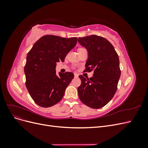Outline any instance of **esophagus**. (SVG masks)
<instances>
[{
    "label": "esophagus",
    "instance_id": "34e87169",
    "mask_svg": "<svg viewBox=\"0 0 148 148\" xmlns=\"http://www.w3.org/2000/svg\"><path fill=\"white\" fill-rule=\"evenodd\" d=\"M74 76H75V78H78V74L75 73H74Z\"/></svg>",
    "mask_w": 148,
    "mask_h": 148
}]
</instances>
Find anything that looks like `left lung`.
Segmentation results:
<instances>
[{
    "mask_svg": "<svg viewBox=\"0 0 148 148\" xmlns=\"http://www.w3.org/2000/svg\"><path fill=\"white\" fill-rule=\"evenodd\" d=\"M78 41L88 52L86 70H94L89 79L79 76L82 84L78 88V96L85 105L100 109L112 99L117 91L121 74L119 56L108 40L99 36L79 38Z\"/></svg>",
    "mask_w": 148,
    "mask_h": 148,
    "instance_id": "obj_1",
    "label": "left lung"
}]
</instances>
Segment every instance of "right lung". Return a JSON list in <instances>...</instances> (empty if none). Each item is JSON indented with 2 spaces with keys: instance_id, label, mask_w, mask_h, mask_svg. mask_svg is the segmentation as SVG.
I'll return each mask as SVG.
<instances>
[{
  "instance_id": "1",
  "label": "right lung",
  "mask_w": 148,
  "mask_h": 148,
  "mask_svg": "<svg viewBox=\"0 0 148 148\" xmlns=\"http://www.w3.org/2000/svg\"><path fill=\"white\" fill-rule=\"evenodd\" d=\"M77 38L46 35L36 42L28 53L24 68L26 86L31 98L42 107L56 104L63 97L74 78L71 72L56 74L57 62H64L77 44Z\"/></svg>"
}]
</instances>
